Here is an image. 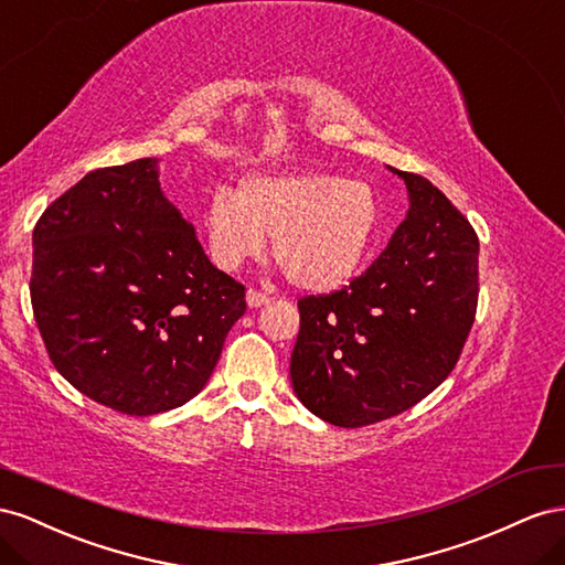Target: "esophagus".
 <instances>
[{
	"instance_id": "esophagus-1",
	"label": "esophagus",
	"mask_w": 565,
	"mask_h": 565,
	"mask_svg": "<svg viewBox=\"0 0 565 565\" xmlns=\"http://www.w3.org/2000/svg\"><path fill=\"white\" fill-rule=\"evenodd\" d=\"M271 298L263 291H257V288H248L246 291V302L250 305V308H263V305H267Z\"/></svg>"
}]
</instances>
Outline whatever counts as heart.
Here are the masks:
<instances>
[{"mask_svg": "<svg viewBox=\"0 0 565 565\" xmlns=\"http://www.w3.org/2000/svg\"><path fill=\"white\" fill-rule=\"evenodd\" d=\"M381 205L364 180L329 172L250 177L234 193L220 186L203 211L207 253L222 269H238L265 248L302 291L345 286L364 265L379 232Z\"/></svg>", "mask_w": 565, "mask_h": 565, "instance_id": "1", "label": "heart"}]
</instances>
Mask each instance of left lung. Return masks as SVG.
I'll return each instance as SVG.
<instances>
[{
	"instance_id": "left-lung-1",
	"label": "left lung",
	"mask_w": 565,
	"mask_h": 565,
	"mask_svg": "<svg viewBox=\"0 0 565 565\" xmlns=\"http://www.w3.org/2000/svg\"><path fill=\"white\" fill-rule=\"evenodd\" d=\"M397 172L409 213L338 291L298 300V399L341 428L412 409L452 374L478 308V234L426 177Z\"/></svg>"
}]
</instances>
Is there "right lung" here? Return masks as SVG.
<instances>
[{
    "instance_id": "right-lung-1",
    "label": "right lung",
    "mask_w": 565,
    "mask_h": 565,
    "mask_svg": "<svg viewBox=\"0 0 565 565\" xmlns=\"http://www.w3.org/2000/svg\"><path fill=\"white\" fill-rule=\"evenodd\" d=\"M158 160L99 168L32 232L30 302L56 372L130 416L182 407L211 379L246 286L163 196Z\"/></svg>"
}]
</instances>
